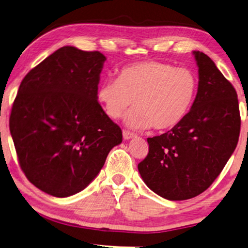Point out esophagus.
Instances as JSON below:
<instances>
[{
  "mask_svg": "<svg viewBox=\"0 0 248 248\" xmlns=\"http://www.w3.org/2000/svg\"><path fill=\"white\" fill-rule=\"evenodd\" d=\"M135 136L134 133L132 132H128V131H123V137L124 140H129V139H133V137Z\"/></svg>",
  "mask_w": 248,
  "mask_h": 248,
  "instance_id": "obj_1",
  "label": "esophagus"
}]
</instances>
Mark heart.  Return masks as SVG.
<instances>
[{"instance_id":"heart-1","label":"heart","mask_w":248,"mask_h":248,"mask_svg":"<svg viewBox=\"0 0 248 248\" xmlns=\"http://www.w3.org/2000/svg\"><path fill=\"white\" fill-rule=\"evenodd\" d=\"M197 89L199 79L190 68L143 61L122 68L117 79L102 83L97 98L113 120L123 116L134 101L126 119L128 126L145 129L153 125L163 131L188 115Z\"/></svg>"}]
</instances>
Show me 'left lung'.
Here are the masks:
<instances>
[{
  "instance_id": "8db88e82",
  "label": "left lung",
  "mask_w": 248,
  "mask_h": 248,
  "mask_svg": "<svg viewBox=\"0 0 248 248\" xmlns=\"http://www.w3.org/2000/svg\"><path fill=\"white\" fill-rule=\"evenodd\" d=\"M199 90L188 115L162 135L148 137L139 164L143 181L157 195L184 201L206 190L235 151L241 132L237 93L215 63L194 51Z\"/></svg>"
}]
</instances>
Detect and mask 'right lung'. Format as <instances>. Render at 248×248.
Instances as JSON below:
<instances>
[{"label": "right lung", "instance_id": "add662e5", "mask_svg": "<svg viewBox=\"0 0 248 248\" xmlns=\"http://www.w3.org/2000/svg\"><path fill=\"white\" fill-rule=\"evenodd\" d=\"M106 58L63 46L23 78L10 115L18 163L34 186L55 197L81 192L100 173L122 129L97 101Z\"/></svg>", "mask_w": 248, "mask_h": 248}]
</instances>
